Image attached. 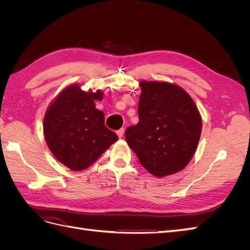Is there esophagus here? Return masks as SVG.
Here are the masks:
<instances>
[{"instance_id": "34e87169", "label": "esophagus", "mask_w": 250, "mask_h": 250, "mask_svg": "<svg viewBox=\"0 0 250 250\" xmlns=\"http://www.w3.org/2000/svg\"><path fill=\"white\" fill-rule=\"evenodd\" d=\"M124 132H125V129H124V128H121L120 130H118V131H117L118 137H119V138H122L123 135H124Z\"/></svg>"}]
</instances>
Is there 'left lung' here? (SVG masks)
<instances>
[{
  "instance_id": "left-lung-1",
  "label": "left lung",
  "mask_w": 250,
  "mask_h": 250,
  "mask_svg": "<svg viewBox=\"0 0 250 250\" xmlns=\"http://www.w3.org/2000/svg\"><path fill=\"white\" fill-rule=\"evenodd\" d=\"M139 123L125 131L128 146L156 177L184 170L198 147L202 119L195 102L177 84L141 80Z\"/></svg>"
}]
</instances>
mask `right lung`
Here are the masks:
<instances>
[{
    "instance_id": "obj_1",
    "label": "right lung",
    "mask_w": 250,
    "mask_h": 250,
    "mask_svg": "<svg viewBox=\"0 0 250 250\" xmlns=\"http://www.w3.org/2000/svg\"><path fill=\"white\" fill-rule=\"evenodd\" d=\"M101 89L83 90L78 83L64 87L48 106L43 135L56 160L72 171L88 168L119 138L104 124V112L96 108Z\"/></svg>"
}]
</instances>
